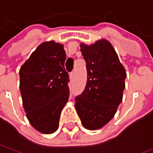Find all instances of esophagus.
<instances>
[{
  "label": "esophagus",
  "mask_w": 153,
  "mask_h": 153,
  "mask_svg": "<svg viewBox=\"0 0 153 153\" xmlns=\"http://www.w3.org/2000/svg\"><path fill=\"white\" fill-rule=\"evenodd\" d=\"M70 78L71 81H73L75 79V72H71V74H70Z\"/></svg>",
  "instance_id": "obj_1"
}]
</instances>
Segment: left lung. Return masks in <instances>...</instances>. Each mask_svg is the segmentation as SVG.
Segmentation results:
<instances>
[{
    "instance_id": "obj_1",
    "label": "left lung",
    "mask_w": 153,
    "mask_h": 153,
    "mask_svg": "<svg viewBox=\"0 0 153 153\" xmlns=\"http://www.w3.org/2000/svg\"><path fill=\"white\" fill-rule=\"evenodd\" d=\"M88 81L75 107L86 129H101L111 120L122 102L126 71L112 45L101 39L91 45L82 43Z\"/></svg>"
}]
</instances>
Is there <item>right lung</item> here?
Instances as JSON below:
<instances>
[{
  "label": "right lung",
  "instance_id": "1",
  "mask_svg": "<svg viewBox=\"0 0 153 153\" xmlns=\"http://www.w3.org/2000/svg\"><path fill=\"white\" fill-rule=\"evenodd\" d=\"M64 45L44 42L19 71L22 104L29 123L43 134L58 129L61 110L69 98V74Z\"/></svg>",
  "mask_w": 153,
  "mask_h": 153
}]
</instances>
